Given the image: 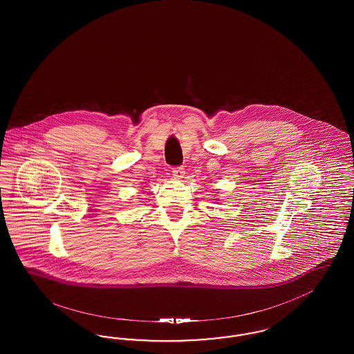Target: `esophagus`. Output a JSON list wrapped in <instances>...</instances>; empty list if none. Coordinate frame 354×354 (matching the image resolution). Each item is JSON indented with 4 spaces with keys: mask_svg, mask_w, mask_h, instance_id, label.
Returning a JSON list of instances; mask_svg holds the SVG:
<instances>
[{
    "mask_svg": "<svg viewBox=\"0 0 354 354\" xmlns=\"http://www.w3.org/2000/svg\"><path fill=\"white\" fill-rule=\"evenodd\" d=\"M185 169H182V167L172 169V176H174L175 180H182L185 178Z\"/></svg>",
    "mask_w": 354,
    "mask_h": 354,
    "instance_id": "esophagus-1",
    "label": "esophagus"
}]
</instances>
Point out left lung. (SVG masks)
<instances>
[{
	"mask_svg": "<svg viewBox=\"0 0 354 354\" xmlns=\"http://www.w3.org/2000/svg\"><path fill=\"white\" fill-rule=\"evenodd\" d=\"M214 201H216V199H214ZM218 202H219V201H218ZM218 202H216V203H218Z\"/></svg>",
	"mask_w": 354,
	"mask_h": 354,
	"instance_id": "8db88e82",
	"label": "left lung"
}]
</instances>
